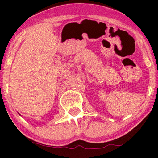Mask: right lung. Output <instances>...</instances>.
I'll return each mask as SVG.
<instances>
[{
  "mask_svg": "<svg viewBox=\"0 0 158 158\" xmlns=\"http://www.w3.org/2000/svg\"><path fill=\"white\" fill-rule=\"evenodd\" d=\"M19 115H20V116H21V114H19Z\"/></svg>",
  "mask_w": 158,
  "mask_h": 158,
  "instance_id": "right-lung-1",
  "label": "right lung"
}]
</instances>
